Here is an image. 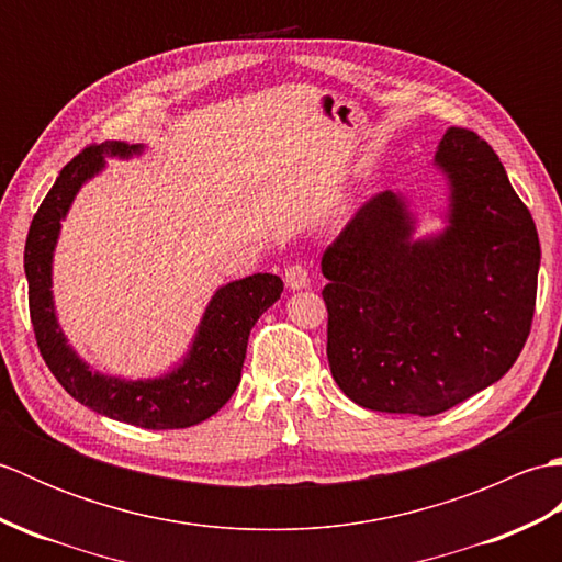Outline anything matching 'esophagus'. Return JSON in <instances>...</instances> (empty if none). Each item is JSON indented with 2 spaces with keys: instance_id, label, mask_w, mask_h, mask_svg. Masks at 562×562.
Masks as SVG:
<instances>
[{
  "instance_id": "esophagus-1",
  "label": "esophagus",
  "mask_w": 562,
  "mask_h": 562,
  "mask_svg": "<svg viewBox=\"0 0 562 562\" xmlns=\"http://www.w3.org/2000/svg\"><path fill=\"white\" fill-rule=\"evenodd\" d=\"M284 282H288L290 290H306L308 288V270L304 266H290L284 270Z\"/></svg>"
}]
</instances>
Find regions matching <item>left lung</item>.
Wrapping results in <instances>:
<instances>
[{
	"instance_id": "1",
	"label": "left lung",
	"mask_w": 562,
	"mask_h": 562,
	"mask_svg": "<svg viewBox=\"0 0 562 562\" xmlns=\"http://www.w3.org/2000/svg\"><path fill=\"white\" fill-rule=\"evenodd\" d=\"M432 169L441 229L417 236L411 195L386 190L321 258L330 374L369 411L445 413L503 379L531 330L541 246L505 166L451 127Z\"/></svg>"
}]
</instances>
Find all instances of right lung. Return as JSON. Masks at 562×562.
<instances>
[{
	"mask_svg": "<svg viewBox=\"0 0 562 562\" xmlns=\"http://www.w3.org/2000/svg\"><path fill=\"white\" fill-rule=\"evenodd\" d=\"M145 151V145L115 139L83 149L71 159L31 222L23 270L29 280L35 340L45 364L69 396L117 423L145 429H181L207 420L232 398L241 381L250 328L280 300L284 284L278 274L256 272L214 290L186 355L164 374L125 379L103 374L83 362L69 345L55 312L53 258L57 238L71 202L105 169V161H127Z\"/></svg>",
	"mask_w": 562,
	"mask_h": 562,
	"instance_id": "obj_1",
	"label": "right lung"
}]
</instances>
